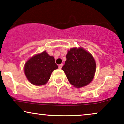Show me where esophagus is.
<instances>
[{
  "mask_svg": "<svg viewBox=\"0 0 124 124\" xmlns=\"http://www.w3.org/2000/svg\"><path fill=\"white\" fill-rule=\"evenodd\" d=\"M63 66V64H60L59 65V69H61L62 68V67Z\"/></svg>",
  "mask_w": 124,
  "mask_h": 124,
  "instance_id": "1",
  "label": "esophagus"
}]
</instances>
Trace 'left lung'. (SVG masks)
<instances>
[{
    "label": "left lung",
    "mask_w": 124,
    "mask_h": 124,
    "mask_svg": "<svg viewBox=\"0 0 124 124\" xmlns=\"http://www.w3.org/2000/svg\"><path fill=\"white\" fill-rule=\"evenodd\" d=\"M62 69L70 84L76 88L86 86L94 77L96 63L94 58L82 47L70 49Z\"/></svg>",
    "instance_id": "obj_1"
}]
</instances>
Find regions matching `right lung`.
<instances>
[{
  "label": "right lung",
  "mask_w": 124,
  "mask_h": 124,
  "mask_svg": "<svg viewBox=\"0 0 124 124\" xmlns=\"http://www.w3.org/2000/svg\"><path fill=\"white\" fill-rule=\"evenodd\" d=\"M58 68L54 57L43 51L33 56L26 62L24 71L31 84L40 86L46 84L52 72Z\"/></svg>",
  "instance_id": "add662e5"
}]
</instances>
